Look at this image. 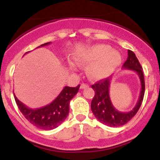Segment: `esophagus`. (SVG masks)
<instances>
[{
    "instance_id": "34e87169",
    "label": "esophagus",
    "mask_w": 160,
    "mask_h": 160,
    "mask_svg": "<svg viewBox=\"0 0 160 160\" xmlns=\"http://www.w3.org/2000/svg\"><path fill=\"white\" fill-rule=\"evenodd\" d=\"M88 88V84H86V83H82L80 85V89H84V88Z\"/></svg>"
}]
</instances>
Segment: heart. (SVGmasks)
<instances>
[{
    "instance_id": "heart-1",
    "label": "heart",
    "mask_w": 160,
    "mask_h": 160,
    "mask_svg": "<svg viewBox=\"0 0 160 160\" xmlns=\"http://www.w3.org/2000/svg\"><path fill=\"white\" fill-rule=\"evenodd\" d=\"M74 59L79 64H88V73L93 79L109 77L114 72L122 61L118 51L111 49L108 45L98 44L81 49L74 55ZM71 69H75L73 62H69Z\"/></svg>"
}]
</instances>
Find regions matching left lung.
<instances>
[{
  "label": "left lung",
  "instance_id": "1",
  "mask_svg": "<svg viewBox=\"0 0 160 160\" xmlns=\"http://www.w3.org/2000/svg\"><path fill=\"white\" fill-rule=\"evenodd\" d=\"M122 68L136 72L141 83V91L138 102L131 111L121 112L113 106L109 95L111 77L97 82L91 86L95 92L90 105L92 112L99 122L110 127L122 126L129 122L138 112L144 98L145 80L142 68L135 54L131 50H128V58L122 66Z\"/></svg>",
  "mask_w": 160,
  "mask_h": 160
}]
</instances>
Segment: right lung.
<instances>
[{"label": "right lung", "mask_w": 160, "mask_h": 160, "mask_svg": "<svg viewBox=\"0 0 160 160\" xmlns=\"http://www.w3.org/2000/svg\"><path fill=\"white\" fill-rule=\"evenodd\" d=\"M50 43H45L37 48L48 46ZM80 85L76 88L65 87L52 102L44 107L35 109L25 106L18 99L14 93V96L19 110L31 124L40 129L52 130L57 128L67 118L70 111V101L77 94Z\"/></svg>", "instance_id": "obj_1"}]
</instances>
